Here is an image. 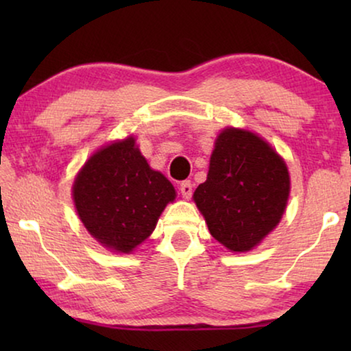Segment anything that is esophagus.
<instances>
[{
  "instance_id": "esophagus-1",
  "label": "esophagus",
  "mask_w": 351,
  "mask_h": 351,
  "mask_svg": "<svg viewBox=\"0 0 351 351\" xmlns=\"http://www.w3.org/2000/svg\"><path fill=\"white\" fill-rule=\"evenodd\" d=\"M179 190H180L182 196L189 199L190 196H191V193H193V184H191L190 180H184V182H182V184L179 185Z\"/></svg>"
}]
</instances>
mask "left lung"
<instances>
[{"label":"left lung","instance_id":"obj_1","mask_svg":"<svg viewBox=\"0 0 351 351\" xmlns=\"http://www.w3.org/2000/svg\"><path fill=\"white\" fill-rule=\"evenodd\" d=\"M289 185L285 161L267 142L230 128L215 141L208 179L193 198L210 234L230 251L244 252L280 222Z\"/></svg>","mask_w":351,"mask_h":351}]
</instances>
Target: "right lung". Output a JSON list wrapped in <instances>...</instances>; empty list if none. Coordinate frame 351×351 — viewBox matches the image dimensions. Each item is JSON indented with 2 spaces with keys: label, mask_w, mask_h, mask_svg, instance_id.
<instances>
[{
  "label": "right lung",
  "mask_w": 351,
  "mask_h": 351,
  "mask_svg": "<svg viewBox=\"0 0 351 351\" xmlns=\"http://www.w3.org/2000/svg\"><path fill=\"white\" fill-rule=\"evenodd\" d=\"M174 198V186L150 169L132 137L94 153L73 185L76 210L88 232L126 254L150 237Z\"/></svg>",
  "instance_id": "add662e5"
}]
</instances>
